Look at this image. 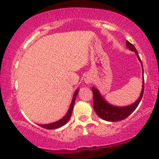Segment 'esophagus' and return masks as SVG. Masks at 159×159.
<instances>
[{
	"mask_svg": "<svg viewBox=\"0 0 159 159\" xmlns=\"http://www.w3.org/2000/svg\"><path fill=\"white\" fill-rule=\"evenodd\" d=\"M84 82L87 84H89L92 82V78L90 77V75H87L84 78Z\"/></svg>",
	"mask_w": 159,
	"mask_h": 159,
	"instance_id": "esophagus-1",
	"label": "esophagus"
}]
</instances>
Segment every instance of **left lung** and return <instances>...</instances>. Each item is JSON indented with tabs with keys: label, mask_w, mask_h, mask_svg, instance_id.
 <instances>
[{
	"label": "left lung",
	"mask_w": 159,
	"mask_h": 159,
	"mask_svg": "<svg viewBox=\"0 0 159 159\" xmlns=\"http://www.w3.org/2000/svg\"><path fill=\"white\" fill-rule=\"evenodd\" d=\"M126 44H127V47L129 50L135 52V55H137L138 58H139V61L141 62V66H142V72H143V84H142V89H141L140 97L139 99L135 101L134 104L129 105L127 107H117L111 105L110 104L104 100L102 95L100 94L98 89L96 88L93 87L92 90L93 93V108H94L95 112L96 114L102 119L105 120V121H118L121 120H124L127 118L128 116L130 115L132 112L134 111L137 107L139 106V103L142 98L143 94H144V70H143V65L142 62H141L140 57H139V53L135 47L129 43V41H126Z\"/></svg>",
	"instance_id": "1"
}]
</instances>
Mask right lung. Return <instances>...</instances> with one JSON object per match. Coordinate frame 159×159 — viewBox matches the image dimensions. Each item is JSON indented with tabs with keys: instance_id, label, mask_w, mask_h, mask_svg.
<instances>
[{
	"instance_id": "add662e5",
	"label": "right lung",
	"mask_w": 159,
	"mask_h": 159,
	"mask_svg": "<svg viewBox=\"0 0 159 159\" xmlns=\"http://www.w3.org/2000/svg\"><path fill=\"white\" fill-rule=\"evenodd\" d=\"M78 93V89H76L75 92V93H74L73 98H72L71 104H70V108H69L68 112H66V114L65 115V116L62 118H61V119H60L58 121L53 122V123H51V124H38V125H39L40 127L45 128V129H57V128L62 127V126H64V124H66V123H67V122L69 121V120H70V117H71V116H72V110H73V106H74L75 101V98H76V96H77Z\"/></svg>"
}]
</instances>
